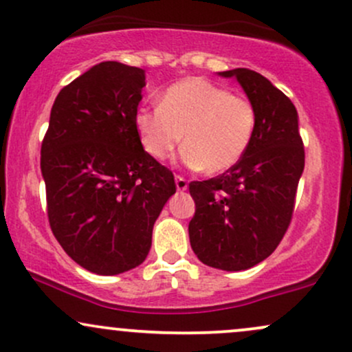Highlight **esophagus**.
Segmentation results:
<instances>
[{"instance_id":"esophagus-1","label":"esophagus","mask_w":352,"mask_h":352,"mask_svg":"<svg viewBox=\"0 0 352 352\" xmlns=\"http://www.w3.org/2000/svg\"><path fill=\"white\" fill-rule=\"evenodd\" d=\"M175 185H177V190H179V192H184V190L188 188V182L180 175L175 177Z\"/></svg>"}]
</instances>
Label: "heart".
Wrapping results in <instances>:
<instances>
[{
	"label": "heart",
	"instance_id": "heart-1",
	"mask_svg": "<svg viewBox=\"0 0 352 352\" xmlns=\"http://www.w3.org/2000/svg\"><path fill=\"white\" fill-rule=\"evenodd\" d=\"M134 122L155 160L168 159L184 135V162L215 175L243 159L256 131V109L212 80L185 78L164 92L159 107L137 109Z\"/></svg>",
	"mask_w": 352,
	"mask_h": 352
}]
</instances>
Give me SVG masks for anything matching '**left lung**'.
Instances as JSON below:
<instances>
[{"mask_svg":"<svg viewBox=\"0 0 352 352\" xmlns=\"http://www.w3.org/2000/svg\"><path fill=\"white\" fill-rule=\"evenodd\" d=\"M220 74L241 84L256 109V131L236 165L213 179L190 182L195 215L188 235L201 263L240 272L268 258L292 223L305 147L296 107L280 89L245 67Z\"/></svg>","mask_w":352,"mask_h":352,"instance_id":"obj_1","label":"left lung"}]
</instances>
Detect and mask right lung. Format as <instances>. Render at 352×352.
<instances>
[{
  "label": "right lung",
  "mask_w": 352,
  "mask_h": 352,
  "mask_svg": "<svg viewBox=\"0 0 352 352\" xmlns=\"http://www.w3.org/2000/svg\"><path fill=\"white\" fill-rule=\"evenodd\" d=\"M144 86L140 67H91L60 89L41 145L52 233L76 263L104 276L147 258L153 223L177 190L135 129Z\"/></svg>",
  "instance_id": "1"
}]
</instances>
